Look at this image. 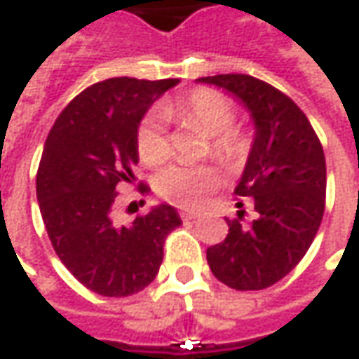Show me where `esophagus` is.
Returning a JSON list of instances; mask_svg holds the SVG:
<instances>
[{
  "instance_id": "obj_1",
  "label": "esophagus",
  "mask_w": 359,
  "mask_h": 359,
  "mask_svg": "<svg viewBox=\"0 0 359 359\" xmlns=\"http://www.w3.org/2000/svg\"><path fill=\"white\" fill-rule=\"evenodd\" d=\"M200 214L198 212H190V210H184V212H180V218L184 222H189V220H196L198 218Z\"/></svg>"
}]
</instances>
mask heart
Segmentation results:
<instances>
[{
    "label": "heart",
    "instance_id": "obj_1",
    "mask_svg": "<svg viewBox=\"0 0 359 359\" xmlns=\"http://www.w3.org/2000/svg\"><path fill=\"white\" fill-rule=\"evenodd\" d=\"M163 115L204 131L210 137L212 155L224 163H238L248 153L250 141L245 133L231 128L236 119L233 104L216 90L198 88L165 104L161 114L153 111L141 121L135 145L139 159L147 167L161 165L170 153ZM220 184V170L212 165H170L155 177V190L161 198L187 210L198 208Z\"/></svg>",
    "mask_w": 359,
    "mask_h": 359
}]
</instances>
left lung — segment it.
I'll list each match as a JSON object with an SVG mask.
<instances>
[{"mask_svg":"<svg viewBox=\"0 0 359 359\" xmlns=\"http://www.w3.org/2000/svg\"><path fill=\"white\" fill-rule=\"evenodd\" d=\"M198 82L238 97L255 126L233 190L251 196L255 220L243 226V210L240 220H226L228 236L206 250V259L214 277L236 291L267 289L297 267L320 228L326 196L323 145L301 108L271 84L250 74H218Z\"/></svg>","mask_w":359,"mask_h":359,"instance_id":"obj_1","label":"left lung"}]
</instances>
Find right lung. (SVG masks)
Returning a JSON list of instances; mask_svg holds the SVG:
<instances>
[{"instance_id": "add662e5", "label": "right lung", "mask_w": 359, "mask_h": 359, "mask_svg": "<svg viewBox=\"0 0 359 359\" xmlns=\"http://www.w3.org/2000/svg\"><path fill=\"white\" fill-rule=\"evenodd\" d=\"M179 80L108 78L80 92L46 137L36 200L58 259L86 289L104 297L143 291L159 273L165 238L179 228L169 204L129 226L114 222L121 184H133L137 129L153 102ZM139 184V192H147Z\"/></svg>"}]
</instances>
